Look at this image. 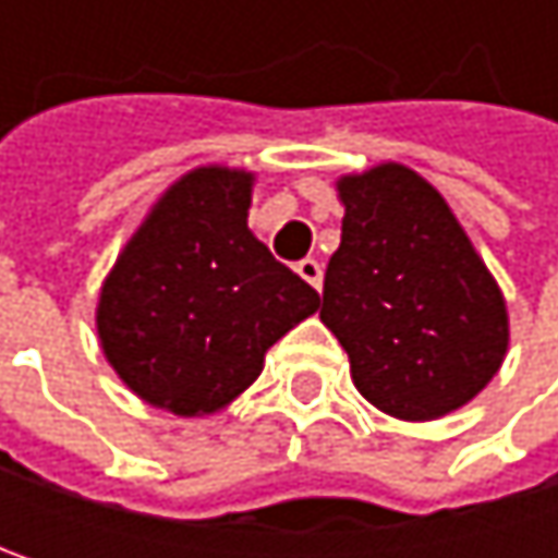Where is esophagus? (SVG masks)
<instances>
[{"label":"esophagus","mask_w":558,"mask_h":558,"mask_svg":"<svg viewBox=\"0 0 558 558\" xmlns=\"http://www.w3.org/2000/svg\"><path fill=\"white\" fill-rule=\"evenodd\" d=\"M296 275L306 280L310 287L319 290V283H323V265H319L316 258H303V262L296 265Z\"/></svg>","instance_id":"1"}]
</instances>
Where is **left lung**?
<instances>
[{"label":"left lung","mask_w":558,"mask_h":558,"mask_svg":"<svg viewBox=\"0 0 558 558\" xmlns=\"http://www.w3.org/2000/svg\"><path fill=\"white\" fill-rule=\"evenodd\" d=\"M342 242L319 319L349 352L359 393L403 423L465 407L501 372V287L442 193L385 161L336 180Z\"/></svg>","instance_id":"left-lung-1"}]
</instances>
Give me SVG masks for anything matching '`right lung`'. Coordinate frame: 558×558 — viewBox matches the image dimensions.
<instances>
[{
  "instance_id": "obj_1",
  "label": "right lung",
  "mask_w": 558,
  "mask_h": 558,
  "mask_svg": "<svg viewBox=\"0 0 558 558\" xmlns=\"http://www.w3.org/2000/svg\"><path fill=\"white\" fill-rule=\"evenodd\" d=\"M255 173L190 170L119 252L96 303L106 362L145 403L173 416L229 407L268 349L319 310V293L248 229Z\"/></svg>"
}]
</instances>
